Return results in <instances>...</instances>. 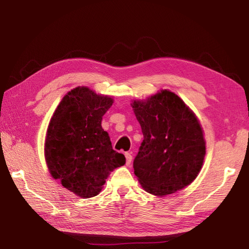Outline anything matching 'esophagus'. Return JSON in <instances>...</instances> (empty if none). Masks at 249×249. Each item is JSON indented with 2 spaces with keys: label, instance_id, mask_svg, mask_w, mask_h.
<instances>
[{
  "label": "esophagus",
  "instance_id": "obj_1",
  "mask_svg": "<svg viewBox=\"0 0 249 249\" xmlns=\"http://www.w3.org/2000/svg\"><path fill=\"white\" fill-rule=\"evenodd\" d=\"M125 157H126V166H129L131 160H133V156H131L130 153H125Z\"/></svg>",
  "mask_w": 249,
  "mask_h": 249
}]
</instances>
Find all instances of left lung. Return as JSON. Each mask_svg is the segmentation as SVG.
Returning <instances> with one entry per match:
<instances>
[{"mask_svg": "<svg viewBox=\"0 0 249 249\" xmlns=\"http://www.w3.org/2000/svg\"><path fill=\"white\" fill-rule=\"evenodd\" d=\"M131 107L144 138L134 160L141 186L158 197L188 186L205 156L203 130L193 110L169 89L134 100Z\"/></svg>", "mask_w": 249, "mask_h": 249, "instance_id": "left-lung-1", "label": "left lung"}]
</instances>
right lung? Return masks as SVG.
Here are the masks:
<instances>
[{"label":"right lung","mask_w":249,"mask_h":249,"mask_svg":"<svg viewBox=\"0 0 249 249\" xmlns=\"http://www.w3.org/2000/svg\"><path fill=\"white\" fill-rule=\"evenodd\" d=\"M112 104L107 95L75 88L62 98L47 128L45 160L51 177L83 199L102 192L110 172L126 160L102 127Z\"/></svg>","instance_id":"1"}]
</instances>
